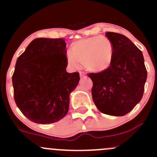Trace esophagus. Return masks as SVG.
<instances>
[{
	"label": "esophagus",
	"instance_id": "1",
	"mask_svg": "<svg viewBox=\"0 0 157 157\" xmlns=\"http://www.w3.org/2000/svg\"><path fill=\"white\" fill-rule=\"evenodd\" d=\"M80 77H86V74L82 72V71H80Z\"/></svg>",
	"mask_w": 157,
	"mask_h": 157
}]
</instances>
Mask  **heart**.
I'll return each mask as SVG.
<instances>
[{
    "label": "heart",
    "mask_w": 157,
    "mask_h": 157,
    "mask_svg": "<svg viewBox=\"0 0 157 157\" xmlns=\"http://www.w3.org/2000/svg\"><path fill=\"white\" fill-rule=\"evenodd\" d=\"M71 52L67 55L70 65L76 66L80 63L88 70L100 72L108 69L112 63L113 46L108 37L97 35L74 42Z\"/></svg>",
    "instance_id": "1"
}]
</instances>
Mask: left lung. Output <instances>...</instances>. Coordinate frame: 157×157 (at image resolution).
<instances>
[{"mask_svg":"<svg viewBox=\"0 0 157 157\" xmlns=\"http://www.w3.org/2000/svg\"><path fill=\"white\" fill-rule=\"evenodd\" d=\"M105 35L113 44V61L105 71L88 75L93 101L100 112L124 116L141 100L147 70L142 52L127 37L109 32Z\"/></svg>","mask_w":157,"mask_h":157,"instance_id":"left-lung-1","label":"left lung"}]
</instances>
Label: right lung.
<instances>
[{"label":"right lung","mask_w":157,"mask_h":157,"mask_svg":"<svg viewBox=\"0 0 157 157\" xmlns=\"http://www.w3.org/2000/svg\"><path fill=\"white\" fill-rule=\"evenodd\" d=\"M66 46L63 38H36L17 58L12 75L14 99L32 122L53 123L68 112L69 94L80 75L66 71Z\"/></svg>","instance_id":"1"}]
</instances>
